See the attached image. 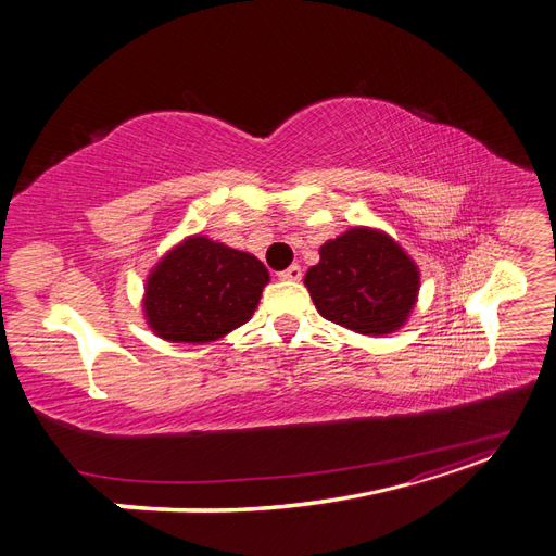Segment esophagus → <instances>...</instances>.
<instances>
[{
  "mask_svg": "<svg viewBox=\"0 0 556 556\" xmlns=\"http://www.w3.org/2000/svg\"><path fill=\"white\" fill-rule=\"evenodd\" d=\"M278 278H280V280H292V282L301 280V266H299V264L288 266V268H285V271L278 274Z\"/></svg>",
  "mask_w": 556,
  "mask_h": 556,
  "instance_id": "34e87169",
  "label": "esophagus"
}]
</instances>
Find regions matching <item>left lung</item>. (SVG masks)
<instances>
[{
  "label": "left lung",
  "mask_w": 556,
  "mask_h": 556,
  "mask_svg": "<svg viewBox=\"0 0 556 556\" xmlns=\"http://www.w3.org/2000/svg\"><path fill=\"white\" fill-rule=\"evenodd\" d=\"M304 285L317 313L364 336L394 333L408 323L419 294V268L390 233L350 227L319 248Z\"/></svg>",
  "instance_id": "left-lung-1"
}]
</instances>
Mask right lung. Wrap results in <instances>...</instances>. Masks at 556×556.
Returning a JSON list of instances; mask_svg holds the SVG:
<instances>
[{
	"label": "right lung",
	"mask_w": 556,
	"mask_h": 556,
	"mask_svg": "<svg viewBox=\"0 0 556 556\" xmlns=\"http://www.w3.org/2000/svg\"><path fill=\"white\" fill-rule=\"evenodd\" d=\"M266 282L255 255L192 233L148 274L143 317L164 341L204 345L248 323Z\"/></svg>",
	"instance_id": "1"
}]
</instances>
